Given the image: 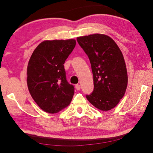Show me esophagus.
Listing matches in <instances>:
<instances>
[{"instance_id": "obj_1", "label": "esophagus", "mask_w": 153, "mask_h": 153, "mask_svg": "<svg viewBox=\"0 0 153 153\" xmlns=\"http://www.w3.org/2000/svg\"><path fill=\"white\" fill-rule=\"evenodd\" d=\"M80 88H81V86H80L79 84H76V89L77 90H79Z\"/></svg>"}]
</instances>
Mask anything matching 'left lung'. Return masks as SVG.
<instances>
[{
	"label": "left lung",
	"mask_w": 153,
	"mask_h": 153,
	"mask_svg": "<svg viewBox=\"0 0 153 153\" xmlns=\"http://www.w3.org/2000/svg\"><path fill=\"white\" fill-rule=\"evenodd\" d=\"M88 56L94 79V90L88 100L101 111L112 109L125 94L128 74L122 53L109 36L95 33L77 38Z\"/></svg>",
	"instance_id": "left-lung-1"
}]
</instances>
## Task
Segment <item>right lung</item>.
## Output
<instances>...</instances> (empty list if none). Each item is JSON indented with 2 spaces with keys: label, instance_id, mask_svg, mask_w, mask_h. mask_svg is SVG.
<instances>
[{
  "label": "right lung",
  "instance_id": "add662e5",
  "mask_svg": "<svg viewBox=\"0 0 153 153\" xmlns=\"http://www.w3.org/2000/svg\"><path fill=\"white\" fill-rule=\"evenodd\" d=\"M76 44L73 39L44 41L31 56L27 69L28 89L45 112L58 113L70 104L75 88L67 82L63 64Z\"/></svg>",
  "mask_w": 153,
  "mask_h": 153
}]
</instances>
